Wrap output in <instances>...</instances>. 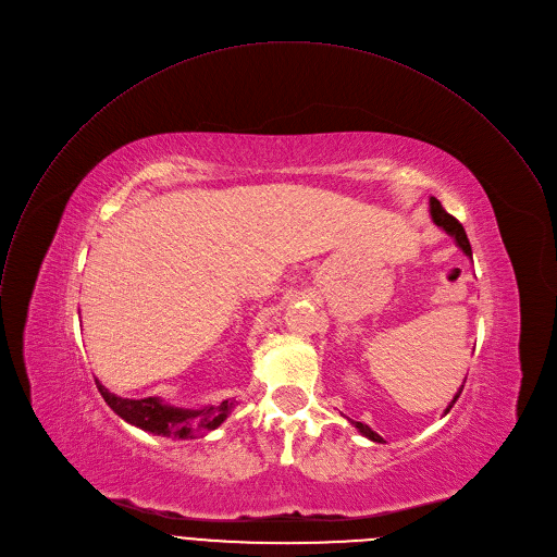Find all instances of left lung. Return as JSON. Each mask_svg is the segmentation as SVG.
<instances>
[{
	"label": "left lung",
	"mask_w": 557,
	"mask_h": 557,
	"mask_svg": "<svg viewBox=\"0 0 557 557\" xmlns=\"http://www.w3.org/2000/svg\"><path fill=\"white\" fill-rule=\"evenodd\" d=\"M430 216H432V221H434V226H436V228H441V231L446 233V235H450V237L455 239V244L463 250V255L472 259V248H470V242H468V235H466L463 226L459 224V221H457L450 212L443 210V206H441V201H438L436 197H430ZM461 391H463V384H461V388L457 391V395L453 397V401L448 404V408L443 410V414H448V412H450V408H453V406H455V401L459 399ZM347 419H349V417H347ZM349 421H351V423L358 428V432H360L362 436H367L369 441H373V443H386V441H384L375 430H371L367 423H362V421H354V419H349Z\"/></svg>",
	"instance_id": "obj_1"
}]
</instances>
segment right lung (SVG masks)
<instances>
[{"instance_id":"1","label":"right lung","mask_w":557,"mask_h":557,"mask_svg":"<svg viewBox=\"0 0 557 557\" xmlns=\"http://www.w3.org/2000/svg\"><path fill=\"white\" fill-rule=\"evenodd\" d=\"M96 386L107 401V406L114 410L121 419H125L129 425H136L145 432L158 434V436H171V438H199L208 430L219 428L224 423L231 412L237 408V399H224L219 404H208L199 408H182L164 401L162 397H143V399H129L121 397L104 388L98 380Z\"/></svg>"}]
</instances>
